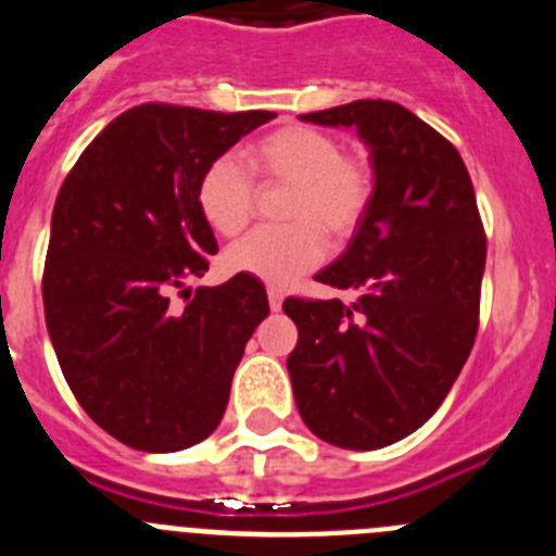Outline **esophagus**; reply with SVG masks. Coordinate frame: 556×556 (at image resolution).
<instances>
[{
	"label": "esophagus",
	"mask_w": 556,
	"mask_h": 556,
	"mask_svg": "<svg viewBox=\"0 0 556 556\" xmlns=\"http://www.w3.org/2000/svg\"><path fill=\"white\" fill-rule=\"evenodd\" d=\"M267 298H269V308H273V312H281V306H283V292L278 287H269L267 289Z\"/></svg>",
	"instance_id": "esophagus-1"
}]
</instances>
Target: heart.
<instances>
[{
    "instance_id": "obj_1",
    "label": "heart",
    "mask_w": 556,
    "mask_h": 556,
    "mask_svg": "<svg viewBox=\"0 0 556 556\" xmlns=\"http://www.w3.org/2000/svg\"><path fill=\"white\" fill-rule=\"evenodd\" d=\"M250 169L275 184L292 186L283 217L287 228H262L225 250V267L264 283H292L326 258V233L345 239L365 217L372 194L370 164L345 155L333 136L292 125L269 132L248 150ZM253 178L233 155L205 166L198 205L219 236H236L253 214Z\"/></svg>"
}]
</instances>
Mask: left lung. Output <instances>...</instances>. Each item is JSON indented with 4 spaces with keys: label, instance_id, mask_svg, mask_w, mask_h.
I'll use <instances>...</instances> for the list:
<instances>
[{
    "label": "left lung",
    "instance_id": "left-lung-1",
    "mask_svg": "<svg viewBox=\"0 0 556 556\" xmlns=\"http://www.w3.org/2000/svg\"><path fill=\"white\" fill-rule=\"evenodd\" d=\"M301 119L356 130L372 194L345 253L317 273L356 298L283 301L294 404L326 443L384 448L440 409L468 362L488 239L456 147L404 105L356 100Z\"/></svg>",
    "mask_w": 556,
    "mask_h": 556
}]
</instances>
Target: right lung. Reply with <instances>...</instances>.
I'll return each instance as SVG.
<instances>
[{
	"instance_id": "add662e5",
	"label": "right lung",
	"mask_w": 556,
	"mask_h": 556,
	"mask_svg": "<svg viewBox=\"0 0 556 556\" xmlns=\"http://www.w3.org/2000/svg\"><path fill=\"white\" fill-rule=\"evenodd\" d=\"M273 111L130 108L58 191L43 267L47 331L86 415L119 443L172 454L217 429L244 345L269 314L258 278L219 287L214 230L198 205L205 166ZM190 292L184 309L172 291Z\"/></svg>"
}]
</instances>
